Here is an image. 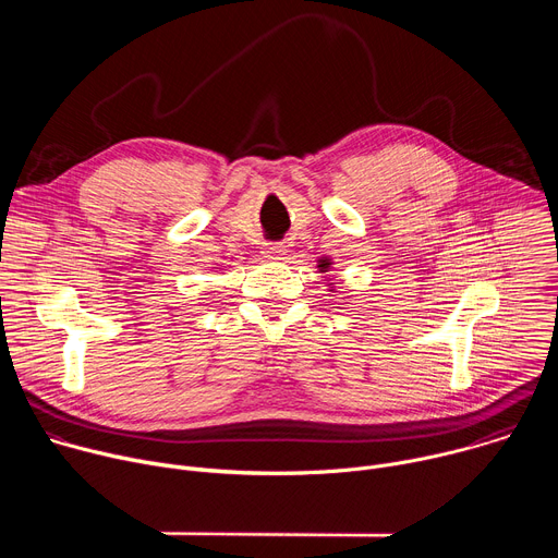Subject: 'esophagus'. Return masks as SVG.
I'll list each match as a JSON object with an SVG mask.
<instances>
[{
  "label": "esophagus",
  "mask_w": 558,
  "mask_h": 558,
  "mask_svg": "<svg viewBox=\"0 0 558 558\" xmlns=\"http://www.w3.org/2000/svg\"><path fill=\"white\" fill-rule=\"evenodd\" d=\"M263 254H265V258H269V260H282V258L287 256V247H284L282 243H267V245L263 247Z\"/></svg>",
  "instance_id": "obj_1"
}]
</instances>
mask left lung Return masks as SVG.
Returning <instances> with one entry per match:
<instances>
[{
  "mask_svg": "<svg viewBox=\"0 0 558 558\" xmlns=\"http://www.w3.org/2000/svg\"><path fill=\"white\" fill-rule=\"evenodd\" d=\"M331 258H320V260H317V271H320V274H327L329 269H331ZM333 291V289H331Z\"/></svg>",
  "mask_w": 558,
  "mask_h": 558,
  "instance_id": "1",
  "label": "left lung"
}]
</instances>
